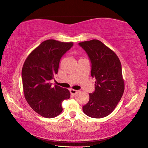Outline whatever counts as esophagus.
<instances>
[{
  "mask_svg": "<svg viewBox=\"0 0 148 148\" xmlns=\"http://www.w3.org/2000/svg\"><path fill=\"white\" fill-rule=\"evenodd\" d=\"M70 93L71 95H75L77 93V92H78V91H77V90H75V89H71L70 90Z\"/></svg>",
  "mask_w": 148,
  "mask_h": 148,
  "instance_id": "esophagus-1",
  "label": "esophagus"
}]
</instances>
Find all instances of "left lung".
<instances>
[{"label":"left lung","mask_w":148,"mask_h":148,"mask_svg":"<svg viewBox=\"0 0 148 148\" xmlns=\"http://www.w3.org/2000/svg\"><path fill=\"white\" fill-rule=\"evenodd\" d=\"M91 63V75L96 78L95 90L82 107L93 118L106 117L115 109L125 90L121 64L114 52L97 40L79 43Z\"/></svg>","instance_id":"left-lung-1"}]
</instances>
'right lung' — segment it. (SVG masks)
<instances>
[{
	"mask_svg": "<svg viewBox=\"0 0 148 148\" xmlns=\"http://www.w3.org/2000/svg\"><path fill=\"white\" fill-rule=\"evenodd\" d=\"M73 45V42L44 41L24 62L22 77L25 98L32 109L44 117L59 115L62 111V102L70 98L68 89L57 85L53 87L50 80L58 72L61 58Z\"/></svg>",
	"mask_w": 148,
	"mask_h": 148,
	"instance_id": "obj_1",
	"label": "right lung"
}]
</instances>
